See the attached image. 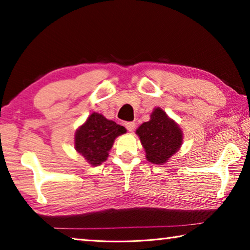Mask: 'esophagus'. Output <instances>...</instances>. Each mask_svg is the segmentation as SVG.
<instances>
[{"instance_id": "34e87169", "label": "esophagus", "mask_w": 250, "mask_h": 250, "mask_svg": "<svg viewBox=\"0 0 250 250\" xmlns=\"http://www.w3.org/2000/svg\"><path fill=\"white\" fill-rule=\"evenodd\" d=\"M125 128H126V130L129 131V132H133L134 129H135V124H134V122H126Z\"/></svg>"}]
</instances>
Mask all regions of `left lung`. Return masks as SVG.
Segmentation results:
<instances>
[{
    "label": "left lung",
    "instance_id": "left-lung-1",
    "mask_svg": "<svg viewBox=\"0 0 250 250\" xmlns=\"http://www.w3.org/2000/svg\"><path fill=\"white\" fill-rule=\"evenodd\" d=\"M146 151V159L153 164L167 163L183 145V131L160 107L154 108L150 120L135 131Z\"/></svg>",
    "mask_w": 250,
    "mask_h": 250
}]
</instances>
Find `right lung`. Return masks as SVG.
Returning a JSON list of instances; mask_svg holds the SVG:
<instances>
[{
    "label": "right lung",
    "mask_w": 250,
    "mask_h": 250,
    "mask_svg": "<svg viewBox=\"0 0 250 250\" xmlns=\"http://www.w3.org/2000/svg\"><path fill=\"white\" fill-rule=\"evenodd\" d=\"M125 132V126L107 119L101 113L92 112L76 130L75 150L82 154L91 167H98L108 159L109 151L116 138Z\"/></svg>",
    "instance_id": "add662e5"
}]
</instances>
